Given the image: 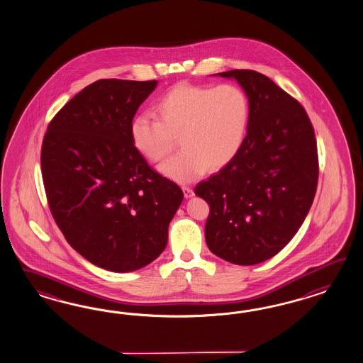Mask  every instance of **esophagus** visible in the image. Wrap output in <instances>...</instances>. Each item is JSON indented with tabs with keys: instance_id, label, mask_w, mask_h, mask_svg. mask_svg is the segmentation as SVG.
Returning a JSON list of instances; mask_svg holds the SVG:
<instances>
[{
	"instance_id": "34e87169",
	"label": "esophagus",
	"mask_w": 363,
	"mask_h": 363,
	"mask_svg": "<svg viewBox=\"0 0 363 363\" xmlns=\"http://www.w3.org/2000/svg\"><path fill=\"white\" fill-rule=\"evenodd\" d=\"M182 190H184V196H185V198H190V196H194V191H193L191 187L182 186Z\"/></svg>"
}]
</instances>
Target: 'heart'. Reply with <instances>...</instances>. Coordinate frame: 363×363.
<instances>
[{
    "label": "heart",
    "mask_w": 363,
    "mask_h": 363,
    "mask_svg": "<svg viewBox=\"0 0 363 363\" xmlns=\"http://www.w3.org/2000/svg\"><path fill=\"white\" fill-rule=\"evenodd\" d=\"M157 118L138 115L130 138L138 153L161 162L178 138L182 149L160 167L167 178L189 184L207 170L230 164L245 141L250 120V99L245 89L225 83L216 87L178 83L155 106Z\"/></svg>",
    "instance_id": "1"
}]
</instances>
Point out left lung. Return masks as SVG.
I'll list each match as a JSON object with an SVG mask.
<instances>
[{
	"mask_svg": "<svg viewBox=\"0 0 363 363\" xmlns=\"http://www.w3.org/2000/svg\"><path fill=\"white\" fill-rule=\"evenodd\" d=\"M235 78L250 99V120L235 158L199 182L208 203L207 247L238 265L279 254L303 225L318 182L314 129L304 107L254 69L218 74Z\"/></svg>",
	"mask_w": 363,
	"mask_h": 363,
	"instance_id": "8db88e82",
	"label": "left lung"
}]
</instances>
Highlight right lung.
<instances>
[{"label":"right lung","instance_id":"add662e5","mask_svg":"<svg viewBox=\"0 0 363 363\" xmlns=\"http://www.w3.org/2000/svg\"><path fill=\"white\" fill-rule=\"evenodd\" d=\"M157 80L100 79L50 121L40 150L50 211L92 264L130 272L165 250L184 193L132 143L130 124Z\"/></svg>","mask_w":363,"mask_h":363}]
</instances>
